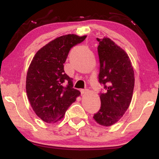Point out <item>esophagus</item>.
I'll list each match as a JSON object with an SVG mask.
<instances>
[{
  "mask_svg": "<svg viewBox=\"0 0 159 159\" xmlns=\"http://www.w3.org/2000/svg\"><path fill=\"white\" fill-rule=\"evenodd\" d=\"M88 90V89H82V90H80V93H81V95H83V94H84L85 93H87Z\"/></svg>",
  "mask_w": 159,
  "mask_h": 159,
  "instance_id": "esophagus-1",
  "label": "esophagus"
}]
</instances>
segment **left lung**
<instances>
[{
    "mask_svg": "<svg viewBox=\"0 0 159 159\" xmlns=\"http://www.w3.org/2000/svg\"><path fill=\"white\" fill-rule=\"evenodd\" d=\"M99 82L105 92L99 95L100 109L93 118L98 124L111 126L127 111L133 98L134 70L128 54L109 38L99 39Z\"/></svg>",
    "mask_w": 159,
    "mask_h": 159,
    "instance_id": "obj_1",
    "label": "left lung"
}]
</instances>
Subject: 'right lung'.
Listing matches in <instances>:
<instances>
[{
	"mask_svg": "<svg viewBox=\"0 0 159 159\" xmlns=\"http://www.w3.org/2000/svg\"><path fill=\"white\" fill-rule=\"evenodd\" d=\"M85 38L75 34L58 37L38 51L29 65L26 94L32 109L44 122L60 120L80 95L79 91L73 88L72 79L64 73V64L71 48Z\"/></svg>",
	"mask_w": 159,
	"mask_h": 159,
	"instance_id": "obj_1",
	"label": "right lung"
}]
</instances>
